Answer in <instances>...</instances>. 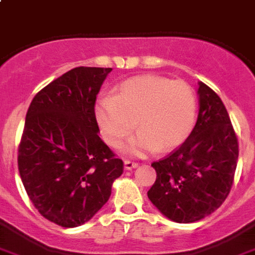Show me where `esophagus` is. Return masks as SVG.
<instances>
[{
	"label": "esophagus",
	"instance_id": "esophagus-1",
	"mask_svg": "<svg viewBox=\"0 0 255 255\" xmlns=\"http://www.w3.org/2000/svg\"><path fill=\"white\" fill-rule=\"evenodd\" d=\"M138 166L137 162H133V160H124V167H126V170H132V168H136Z\"/></svg>",
	"mask_w": 255,
	"mask_h": 255
}]
</instances>
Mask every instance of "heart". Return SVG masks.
I'll use <instances>...</instances> for the list:
<instances>
[{
	"label": "heart",
	"mask_w": 255,
	"mask_h": 255,
	"mask_svg": "<svg viewBox=\"0 0 255 255\" xmlns=\"http://www.w3.org/2000/svg\"><path fill=\"white\" fill-rule=\"evenodd\" d=\"M95 113L110 146H119L132 133L136 122L140 133L128 144V153H163L179 146L193 129L197 97L183 80L138 75L118 84L111 97L101 98Z\"/></svg>",
	"instance_id": "b5f03b06"
}]
</instances>
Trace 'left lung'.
Segmentation results:
<instances>
[{
  "label": "left lung",
  "mask_w": 255,
  "mask_h": 255,
  "mask_svg": "<svg viewBox=\"0 0 255 255\" xmlns=\"http://www.w3.org/2000/svg\"><path fill=\"white\" fill-rule=\"evenodd\" d=\"M200 113L188 138L151 166V204L168 219L193 223L217 210L232 188L239 141L219 96L200 81Z\"/></svg>",
  "instance_id": "1"
}]
</instances>
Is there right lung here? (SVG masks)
<instances>
[{
	"instance_id": "obj_1",
	"label": "right lung",
	"mask_w": 255,
	"mask_h": 255,
	"mask_svg": "<svg viewBox=\"0 0 255 255\" xmlns=\"http://www.w3.org/2000/svg\"><path fill=\"white\" fill-rule=\"evenodd\" d=\"M111 68L75 67L29 105L18 168L29 200L65 228L84 224L109 201L123 160L100 138L95 106Z\"/></svg>"
}]
</instances>
